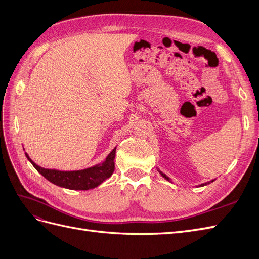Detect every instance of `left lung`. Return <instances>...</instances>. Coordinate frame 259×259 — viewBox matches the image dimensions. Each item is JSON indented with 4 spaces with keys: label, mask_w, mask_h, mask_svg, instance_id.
Instances as JSON below:
<instances>
[{
    "label": "left lung",
    "mask_w": 259,
    "mask_h": 259,
    "mask_svg": "<svg viewBox=\"0 0 259 259\" xmlns=\"http://www.w3.org/2000/svg\"><path fill=\"white\" fill-rule=\"evenodd\" d=\"M160 174H161V175H162V176H163V177H164V178H165V179H167V180H169V178H168V177H167V176H166V175H165V174H163V173H162V171H160ZM211 182H213V180H211ZM208 184H209V183H208ZM205 185H206V184H202V185H201V186H205Z\"/></svg>",
    "instance_id": "left-lung-1"
}]
</instances>
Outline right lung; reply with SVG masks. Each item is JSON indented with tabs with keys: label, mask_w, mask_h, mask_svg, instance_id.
<instances>
[{
	"label": "right lung",
	"mask_w": 259,
	"mask_h": 259,
	"mask_svg": "<svg viewBox=\"0 0 259 259\" xmlns=\"http://www.w3.org/2000/svg\"><path fill=\"white\" fill-rule=\"evenodd\" d=\"M115 149L109 153L106 161L99 165L93 166L90 168H85L82 170H72V171H62L57 169L43 168L29 158L26 153L28 160L34 166V168L43 175L49 182L54 185H57L62 188L71 190H89L93 189L101 183H104L107 178L110 177L114 171V158H115Z\"/></svg>",
	"instance_id": "add662e5"
}]
</instances>
